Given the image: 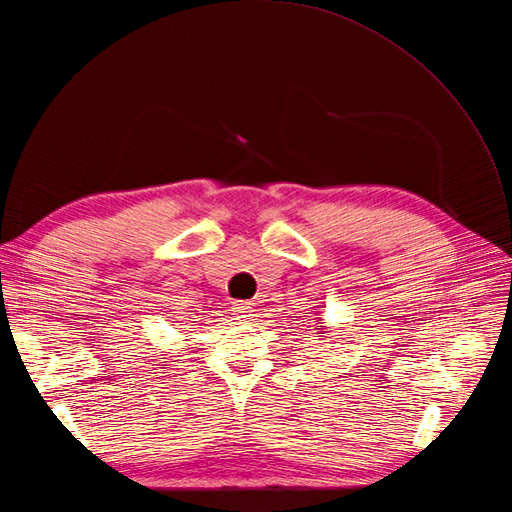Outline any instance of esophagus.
Segmentation results:
<instances>
[{
  "instance_id": "obj_1",
  "label": "esophagus",
  "mask_w": 512,
  "mask_h": 512,
  "mask_svg": "<svg viewBox=\"0 0 512 512\" xmlns=\"http://www.w3.org/2000/svg\"><path fill=\"white\" fill-rule=\"evenodd\" d=\"M233 312L237 318H250L252 316V304L250 302H235L233 304Z\"/></svg>"
}]
</instances>
